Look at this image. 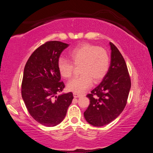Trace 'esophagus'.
<instances>
[{
  "mask_svg": "<svg viewBox=\"0 0 153 153\" xmlns=\"http://www.w3.org/2000/svg\"><path fill=\"white\" fill-rule=\"evenodd\" d=\"M81 94H77V93H76V92H74V98H79V97H81Z\"/></svg>",
  "mask_w": 153,
  "mask_h": 153,
  "instance_id": "obj_1",
  "label": "esophagus"
}]
</instances>
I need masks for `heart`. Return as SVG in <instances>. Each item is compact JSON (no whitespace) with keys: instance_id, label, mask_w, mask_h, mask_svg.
Returning <instances> with one entry per match:
<instances>
[{"instance_id":"obj_1","label":"heart","mask_w":153,"mask_h":153,"mask_svg":"<svg viewBox=\"0 0 153 153\" xmlns=\"http://www.w3.org/2000/svg\"><path fill=\"white\" fill-rule=\"evenodd\" d=\"M69 57L75 66L81 65L79 73L82 76L69 80L67 84L69 91L76 93H82L90 88L92 80L94 82H100L109 67L110 59L107 52L89 44L77 46L69 52ZM72 64L63 58L59 60L58 70L64 78H69L72 76L74 65Z\"/></svg>"}]
</instances>
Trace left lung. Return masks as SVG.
<instances>
[{
	"mask_svg": "<svg viewBox=\"0 0 153 153\" xmlns=\"http://www.w3.org/2000/svg\"><path fill=\"white\" fill-rule=\"evenodd\" d=\"M111 63L107 74L100 84L86 97L90 105L84 113L90 125L104 126L115 120L122 113L131 88L126 61L117 48L109 42Z\"/></svg>",
	"mask_w": 153,
	"mask_h": 153,
	"instance_id": "left-lung-1",
	"label": "left lung"
}]
</instances>
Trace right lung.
Masks as SVG:
<instances>
[{
  "label": "right lung",
  "instance_id": "add662e5",
  "mask_svg": "<svg viewBox=\"0 0 153 153\" xmlns=\"http://www.w3.org/2000/svg\"><path fill=\"white\" fill-rule=\"evenodd\" d=\"M69 45L50 41L40 46L25 64L22 84V98L31 116L46 127L57 126L65 117L74 98L73 93L62 92L58 61Z\"/></svg>",
  "mask_w": 153,
  "mask_h": 153
}]
</instances>
